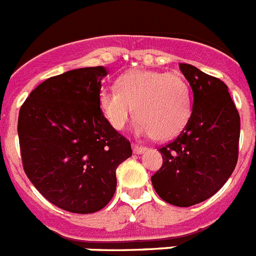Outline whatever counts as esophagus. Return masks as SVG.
<instances>
[{
	"label": "esophagus",
	"mask_w": 256,
	"mask_h": 256,
	"mask_svg": "<svg viewBox=\"0 0 256 256\" xmlns=\"http://www.w3.org/2000/svg\"><path fill=\"white\" fill-rule=\"evenodd\" d=\"M144 150H146V147H143V146H139V144H136V143H132V152H134V154H139L144 151Z\"/></svg>",
	"instance_id": "obj_1"
}]
</instances>
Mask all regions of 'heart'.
Returning <instances> with one entry per match:
<instances>
[{
	"mask_svg": "<svg viewBox=\"0 0 256 256\" xmlns=\"http://www.w3.org/2000/svg\"><path fill=\"white\" fill-rule=\"evenodd\" d=\"M98 105L116 130H122L136 114L138 132L168 140L188 124L192 95L180 72L132 70L118 78L117 87L100 90Z\"/></svg>",
	"mask_w": 256,
	"mask_h": 256,
	"instance_id": "obj_1",
	"label": "heart"
}]
</instances>
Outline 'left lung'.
Here are the masks:
<instances>
[{
	"label": "left lung",
	"instance_id": "8db88e82",
	"mask_svg": "<svg viewBox=\"0 0 256 256\" xmlns=\"http://www.w3.org/2000/svg\"><path fill=\"white\" fill-rule=\"evenodd\" d=\"M194 92L192 113L174 140L160 147L162 165L151 177L158 196L190 207L216 194L238 160L241 121L224 82L181 64Z\"/></svg>",
	"mask_w": 256,
	"mask_h": 256
}]
</instances>
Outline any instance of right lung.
<instances>
[{
	"instance_id": "right-lung-1",
	"label": "right lung",
	"mask_w": 256,
	"mask_h": 256,
	"mask_svg": "<svg viewBox=\"0 0 256 256\" xmlns=\"http://www.w3.org/2000/svg\"><path fill=\"white\" fill-rule=\"evenodd\" d=\"M102 66L70 70L38 86L20 106L24 173L38 192L72 214H94L117 188L116 169L132 154L98 105Z\"/></svg>"
}]
</instances>
